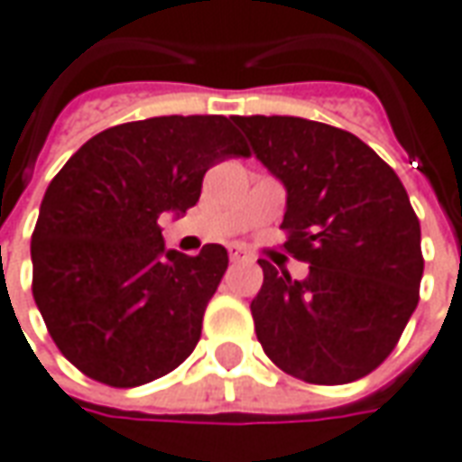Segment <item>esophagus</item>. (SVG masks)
<instances>
[{
  "instance_id": "esophagus-1",
  "label": "esophagus",
  "mask_w": 462,
  "mask_h": 462,
  "mask_svg": "<svg viewBox=\"0 0 462 462\" xmlns=\"http://www.w3.org/2000/svg\"><path fill=\"white\" fill-rule=\"evenodd\" d=\"M228 259H231V262H234V263L249 262V254L241 249V246H231V249H228Z\"/></svg>"
}]
</instances>
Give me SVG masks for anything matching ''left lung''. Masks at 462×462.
<instances>
[{
    "label": "left lung",
    "mask_w": 462,
    "mask_h": 462,
    "mask_svg": "<svg viewBox=\"0 0 462 462\" xmlns=\"http://www.w3.org/2000/svg\"><path fill=\"white\" fill-rule=\"evenodd\" d=\"M256 158L286 186L284 251L310 276L262 259L251 301L273 365L311 384H345L377 370L418 307L420 221L402 180L342 128L289 116H236Z\"/></svg>",
    "instance_id": "8db88e82"
}]
</instances>
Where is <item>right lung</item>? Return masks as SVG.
Instances as JSON below:
<instances>
[{"instance_id": "obj_1", "label": "right lung", "mask_w": 462, "mask_h": 462, "mask_svg": "<svg viewBox=\"0 0 462 462\" xmlns=\"http://www.w3.org/2000/svg\"><path fill=\"white\" fill-rule=\"evenodd\" d=\"M231 155H251L234 117H148L97 133L52 178L32 234V294L82 374L138 387L199 345L228 254L165 251L158 218L196 206L206 171Z\"/></svg>"}]
</instances>
